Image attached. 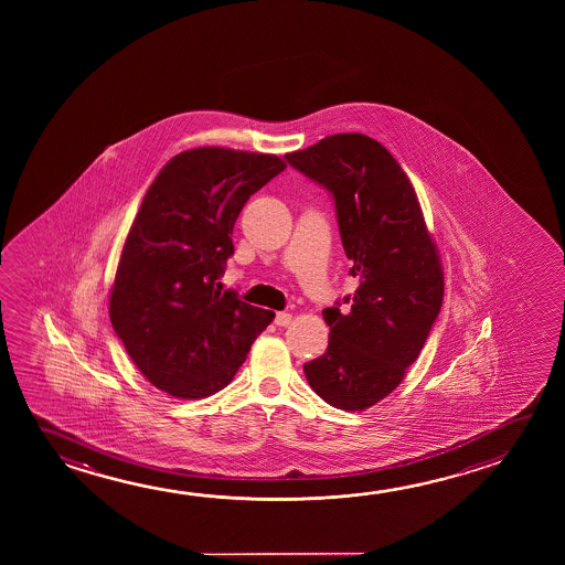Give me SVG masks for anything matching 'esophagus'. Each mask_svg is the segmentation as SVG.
I'll return each mask as SVG.
<instances>
[{"mask_svg": "<svg viewBox=\"0 0 565 565\" xmlns=\"http://www.w3.org/2000/svg\"><path fill=\"white\" fill-rule=\"evenodd\" d=\"M274 323L278 324V327H287V324L291 323V315L278 313L276 319H274Z\"/></svg>", "mask_w": 565, "mask_h": 565, "instance_id": "1", "label": "esophagus"}]
</instances>
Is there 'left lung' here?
<instances>
[{
	"mask_svg": "<svg viewBox=\"0 0 565 565\" xmlns=\"http://www.w3.org/2000/svg\"><path fill=\"white\" fill-rule=\"evenodd\" d=\"M287 163L333 194L354 296L323 311L329 347L303 364L307 382L339 409L386 398L426 344L444 303V271L416 191L398 161L362 134L327 136Z\"/></svg>",
	"mask_w": 565,
	"mask_h": 565,
	"instance_id": "obj_1",
	"label": "left lung"
}]
</instances>
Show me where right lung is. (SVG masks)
<instances>
[{
    "instance_id": "right-lung-1",
    "label": "right lung",
    "mask_w": 565,
    "mask_h": 565,
    "mask_svg": "<svg viewBox=\"0 0 565 565\" xmlns=\"http://www.w3.org/2000/svg\"><path fill=\"white\" fill-rule=\"evenodd\" d=\"M278 156L224 148L171 159L141 201L110 291V321L139 372L175 398L231 384L274 319L218 284L250 194L279 175Z\"/></svg>"
}]
</instances>
